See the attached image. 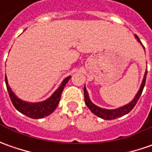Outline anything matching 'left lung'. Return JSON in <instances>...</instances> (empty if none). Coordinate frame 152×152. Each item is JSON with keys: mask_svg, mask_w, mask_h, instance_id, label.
<instances>
[{"mask_svg": "<svg viewBox=\"0 0 152 152\" xmlns=\"http://www.w3.org/2000/svg\"><path fill=\"white\" fill-rule=\"evenodd\" d=\"M135 38L137 39V40L142 45L141 41L140 40V39L138 37L137 35L135 34ZM143 46V45H142ZM144 50H145V47H144ZM146 74H147V71H145V76H144V79L142 80V83L140 85V88L137 92L135 97L132 100V102H130L129 104H127L124 107H121L117 108V109H112V110H109V109H104V108L99 107H97L96 105H95L94 103H92L91 100H90V97L88 95V92L86 91V88H84V95H85V102L86 106L89 107V109L91 110V112L95 115L98 116L99 118H101L102 119L105 120H113L116 119L118 118H120L124 115H126L127 113H129L132 109L134 108V107L136 105L139 98L140 97L141 94H142V91H143L144 87H145V79H146Z\"/></svg>", "mask_w": 152, "mask_h": 152, "instance_id": "left-lung-1", "label": "left lung"}]
</instances>
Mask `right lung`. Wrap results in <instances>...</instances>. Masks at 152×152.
<instances>
[{"mask_svg": "<svg viewBox=\"0 0 152 152\" xmlns=\"http://www.w3.org/2000/svg\"><path fill=\"white\" fill-rule=\"evenodd\" d=\"M70 78L71 76H68L64 79L61 82L59 88L47 100L41 102H35V103L24 102L19 98H18V96L13 93V91H12V89L8 85L7 76H5V80H6V85L8 91L9 96L11 98V101L12 102L14 107L18 112H20L21 113L26 115L28 118L39 119V118H43L45 117L50 115L55 111V109L58 106V103L60 102L62 91Z\"/></svg>", "mask_w": 152, "mask_h": 152, "instance_id": "right-lung-1", "label": "right lung"}]
</instances>
